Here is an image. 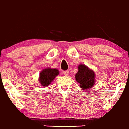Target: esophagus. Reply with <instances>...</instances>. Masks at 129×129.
I'll return each instance as SVG.
<instances>
[{
    "instance_id": "obj_1",
    "label": "esophagus",
    "mask_w": 129,
    "mask_h": 129,
    "mask_svg": "<svg viewBox=\"0 0 129 129\" xmlns=\"http://www.w3.org/2000/svg\"><path fill=\"white\" fill-rule=\"evenodd\" d=\"M69 70H65V71L63 72V74H64V76H68L69 75Z\"/></svg>"
}]
</instances>
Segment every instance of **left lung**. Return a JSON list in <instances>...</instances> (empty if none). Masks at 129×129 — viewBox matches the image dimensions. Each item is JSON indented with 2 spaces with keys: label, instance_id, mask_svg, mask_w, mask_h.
<instances>
[{
  "label": "left lung",
  "instance_id": "obj_1",
  "mask_svg": "<svg viewBox=\"0 0 129 129\" xmlns=\"http://www.w3.org/2000/svg\"><path fill=\"white\" fill-rule=\"evenodd\" d=\"M79 71L76 74V80L83 90H87L93 87L94 84L95 75L94 72L90 70L84 64H80L78 68Z\"/></svg>",
  "mask_w": 129,
  "mask_h": 129
}]
</instances>
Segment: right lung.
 Listing matches in <instances>:
<instances>
[{
	"mask_svg": "<svg viewBox=\"0 0 129 129\" xmlns=\"http://www.w3.org/2000/svg\"><path fill=\"white\" fill-rule=\"evenodd\" d=\"M59 75V71L56 69H46L40 73L39 82L43 86H48L53 80L56 76Z\"/></svg>",
	"mask_w": 129,
	"mask_h": 129,
	"instance_id": "add662e5",
	"label": "right lung"
}]
</instances>
